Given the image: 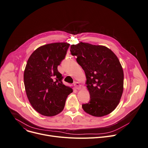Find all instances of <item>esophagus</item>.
<instances>
[{"label":"esophagus","instance_id":"obj_1","mask_svg":"<svg viewBox=\"0 0 148 148\" xmlns=\"http://www.w3.org/2000/svg\"><path fill=\"white\" fill-rule=\"evenodd\" d=\"M74 86H75V87L77 89V90H80L81 89V85L78 82H75L74 83Z\"/></svg>","mask_w":148,"mask_h":148}]
</instances>
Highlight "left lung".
Masks as SVG:
<instances>
[{
	"mask_svg": "<svg viewBox=\"0 0 148 148\" xmlns=\"http://www.w3.org/2000/svg\"><path fill=\"white\" fill-rule=\"evenodd\" d=\"M71 55L86 76L90 101L82 105L88 114L102 117L112 113L120 102L123 91L124 74L118 58L109 48L80 42L71 45Z\"/></svg>",
	"mask_w": 148,
	"mask_h": 148,
	"instance_id": "left-lung-1",
	"label": "left lung"
}]
</instances>
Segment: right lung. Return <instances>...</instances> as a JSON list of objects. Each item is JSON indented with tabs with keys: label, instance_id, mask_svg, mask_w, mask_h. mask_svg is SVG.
<instances>
[{
	"label": "right lung",
	"instance_id": "obj_1",
	"mask_svg": "<svg viewBox=\"0 0 148 148\" xmlns=\"http://www.w3.org/2000/svg\"><path fill=\"white\" fill-rule=\"evenodd\" d=\"M70 44L56 42L35 50L26 65L23 74L26 96L33 108L45 116L61 113L73 89L63 84L57 69Z\"/></svg>",
	"mask_w": 148,
	"mask_h": 148
}]
</instances>
